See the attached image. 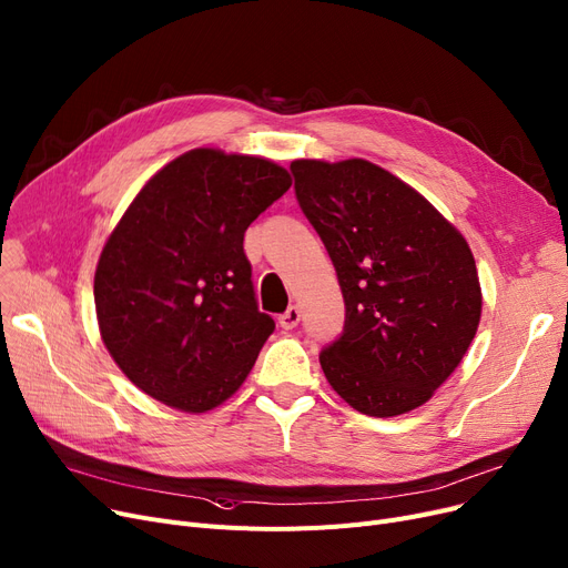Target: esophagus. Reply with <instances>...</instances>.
Returning a JSON list of instances; mask_svg holds the SVG:
<instances>
[{"label":"esophagus","mask_w":568,"mask_h":568,"mask_svg":"<svg viewBox=\"0 0 568 568\" xmlns=\"http://www.w3.org/2000/svg\"><path fill=\"white\" fill-rule=\"evenodd\" d=\"M300 320H302V311H300V306H290L281 317H278V324L283 326V329H294L296 324H300Z\"/></svg>","instance_id":"1"}]
</instances>
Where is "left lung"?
<instances>
[{"instance_id":"obj_1","label":"left lung","mask_w":568,"mask_h":568,"mask_svg":"<svg viewBox=\"0 0 568 568\" xmlns=\"http://www.w3.org/2000/svg\"><path fill=\"white\" fill-rule=\"evenodd\" d=\"M290 170L345 300L343 334L320 354L332 389L377 419L422 407L479 329L481 285L465 236L371 161L296 159Z\"/></svg>"}]
</instances>
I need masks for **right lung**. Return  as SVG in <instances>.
<instances>
[{
  "mask_svg": "<svg viewBox=\"0 0 568 568\" xmlns=\"http://www.w3.org/2000/svg\"><path fill=\"white\" fill-rule=\"evenodd\" d=\"M292 186L278 163L191 149L119 219L94 274L101 338L146 396L200 414L248 377L276 324L260 313L244 232Z\"/></svg>",
  "mask_w": 568,
  "mask_h": 568,
  "instance_id": "add662e5",
  "label": "right lung"
}]
</instances>
